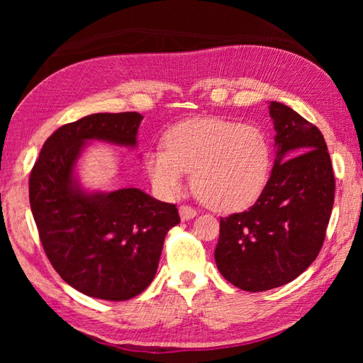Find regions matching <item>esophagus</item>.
<instances>
[{
  "mask_svg": "<svg viewBox=\"0 0 363 363\" xmlns=\"http://www.w3.org/2000/svg\"><path fill=\"white\" fill-rule=\"evenodd\" d=\"M179 214H181V219L182 220H189V219H192V218L196 216V211H195V208H192V206L182 205L179 208Z\"/></svg>",
  "mask_w": 363,
  "mask_h": 363,
  "instance_id": "obj_1",
  "label": "esophagus"
}]
</instances>
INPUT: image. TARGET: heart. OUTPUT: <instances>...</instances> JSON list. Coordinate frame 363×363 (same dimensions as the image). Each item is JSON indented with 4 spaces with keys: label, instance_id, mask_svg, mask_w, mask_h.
<instances>
[{
    "label": "heart",
    "instance_id": "b5f03b06",
    "mask_svg": "<svg viewBox=\"0 0 363 363\" xmlns=\"http://www.w3.org/2000/svg\"><path fill=\"white\" fill-rule=\"evenodd\" d=\"M153 189L177 199L192 171V184L206 205L219 211L248 206L262 194L270 173V144L259 126L225 118H194L164 134V149L145 157Z\"/></svg>",
    "mask_w": 363,
    "mask_h": 363
}]
</instances>
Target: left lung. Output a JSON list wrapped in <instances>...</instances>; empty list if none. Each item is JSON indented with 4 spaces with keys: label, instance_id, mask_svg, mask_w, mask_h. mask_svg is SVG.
<instances>
[{
    "label": "left lung",
    "instance_id": "left-lung-1",
    "mask_svg": "<svg viewBox=\"0 0 363 363\" xmlns=\"http://www.w3.org/2000/svg\"><path fill=\"white\" fill-rule=\"evenodd\" d=\"M275 126L272 174L247 211L220 218L214 259L245 291L290 284L315 261L335 201V174L323 134L293 108L270 102Z\"/></svg>",
    "mask_w": 363,
    "mask_h": 363
}]
</instances>
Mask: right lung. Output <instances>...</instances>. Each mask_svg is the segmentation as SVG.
Segmentation results:
<instances>
[{
	"label": "right lung",
	"instance_id": "obj_1",
	"mask_svg": "<svg viewBox=\"0 0 363 363\" xmlns=\"http://www.w3.org/2000/svg\"><path fill=\"white\" fill-rule=\"evenodd\" d=\"M143 115L94 113L60 126L43 145L28 179L40 240L56 272L86 296L126 301L157 274L163 242L181 223L173 203L139 189L86 194L73 177L88 140L136 145Z\"/></svg>",
	"mask_w": 363,
	"mask_h": 363
}]
</instances>
